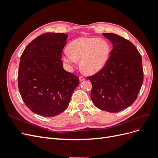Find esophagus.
Masks as SVG:
<instances>
[{
	"label": "esophagus",
	"instance_id": "1",
	"mask_svg": "<svg viewBox=\"0 0 158 158\" xmlns=\"http://www.w3.org/2000/svg\"><path fill=\"white\" fill-rule=\"evenodd\" d=\"M79 78H80V81H83V80H85V77H84V76H80Z\"/></svg>",
	"mask_w": 158,
	"mask_h": 158
}]
</instances>
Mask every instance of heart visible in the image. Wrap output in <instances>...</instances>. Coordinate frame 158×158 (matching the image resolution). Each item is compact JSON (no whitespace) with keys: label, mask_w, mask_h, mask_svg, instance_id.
<instances>
[{"label":"heart","mask_w":158,"mask_h":158,"mask_svg":"<svg viewBox=\"0 0 158 158\" xmlns=\"http://www.w3.org/2000/svg\"><path fill=\"white\" fill-rule=\"evenodd\" d=\"M68 52L63 56L64 62L74 65L80 60L84 73L92 74L101 70L109 60L111 48L109 43L96 37H80L72 41L67 47Z\"/></svg>","instance_id":"obj_1"}]
</instances>
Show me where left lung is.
Listing matches in <instances>:
<instances>
[{"label": "left lung", "instance_id": "left-lung-1", "mask_svg": "<svg viewBox=\"0 0 158 158\" xmlns=\"http://www.w3.org/2000/svg\"><path fill=\"white\" fill-rule=\"evenodd\" d=\"M103 35L113 48L106 66L94 75L87 76L92 84L91 98L98 108L117 113L135 102L144 80L142 57L136 47L121 36Z\"/></svg>", "mask_w": 158, "mask_h": 158}]
</instances>
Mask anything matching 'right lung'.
Masks as SVG:
<instances>
[{
	"label": "right lung",
	"instance_id": "right-lung-1",
	"mask_svg": "<svg viewBox=\"0 0 158 158\" xmlns=\"http://www.w3.org/2000/svg\"><path fill=\"white\" fill-rule=\"evenodd\" d=\"M68 35L45 33L36 37L22 52L18 84L26 106L43 117L58 115L68 107L78 76L63 67L62 52Z\"/></svg>",
	"mask_w": 158,
	"mask_h": 158
}]
</instances>
